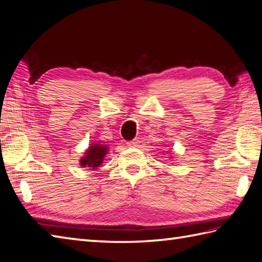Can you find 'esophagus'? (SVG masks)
Instances as JSON below:
<instances>
[{"mask_svg": "<svg viewBox=\"0 0 262 262\" xmlns=\"http://www.w3.org/2000/svg\"><path fill=\"white\" fill-rule=\"evenodd\" d=\"M126 144H127L128 147H138V146H140V141H138V140H133L130 142H127Z\"/></svg>", "mask_w": 262, "mask_h": 262, "instance_id": "1", "label": "esophagus"}]
</instances>
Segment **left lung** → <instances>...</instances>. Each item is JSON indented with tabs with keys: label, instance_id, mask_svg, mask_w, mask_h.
I'll list each match as a JSON object with an SVG mask.
<instances>
[{
	"label": "left lung",
	"instance_id": "obj_1",
	"mask_svg": "<svg viewBox=\"0 0 262 262\" xmlns=\"http://www.w3.org/2000/svg\"><path fill=\"white\" fill-rule=\"evenodd\" d=\"M171 158H172V157H171Z\"/></svg>",
	"mask_w": 262,
	"mask_h": 262
}]
</instances>
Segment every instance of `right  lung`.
<instances>
[{
  "instance_id": "add662e5",
  "label": "right lung",
  "mask_w": 262,
  "mask_h": 262,
  "mask_svg": "<svg viewBox=\"0 0 262 262\" xmlns=\"http://www.w3.org/2000/svg\"><path fill=\"white\" fill-rule=\"evenodd\" d=\"M109 147L98 142H93L86 148L84 155L80 159V165L82 168H89L90 170H97L103 163L105 155L108 153Z\"/></svg>"
}]
</instances>
